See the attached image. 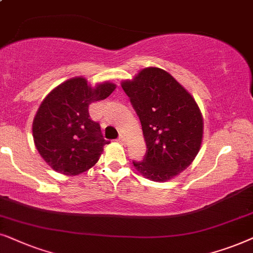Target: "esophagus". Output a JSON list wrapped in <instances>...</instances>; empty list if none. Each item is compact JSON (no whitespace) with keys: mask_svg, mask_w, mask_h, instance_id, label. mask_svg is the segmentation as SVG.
<instances>
[{"mask_svg":"<svg viewBox=\"0 0 253 253\" xmlns=\"http://www.w3.org/2000/svg\"><path fill=\"white\" fill-rule=\"evenodd\" d=\"M118 141H119L121 144H125V142H126V137H125L124 135H120L119 137H118Z\"/></svg>","mask_w":253,"mask_h":253,"instance_id":"34e87169","label":"esophagus"}]
</instances>
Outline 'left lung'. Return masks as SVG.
<instances>
[{"mask_svg": "<svg viewBox=\"0 0 253 253\" xmlns=\"http://www.w3.org/2000/svg\"><path fill=\"white\" fill-rule=\"evenodd\" d=\"M140 118L147 146L135 169L153 181H167L191 166L204 134L201 111L191 93L169 73L157 67L140 70L121 82Z\"/></svg>", "mask_w": 253, "mask_h": 253, "instance_id": "obj_1", "label": "left lung"}]
</instances>
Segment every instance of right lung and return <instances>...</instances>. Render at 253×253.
Returning <instances> with one entry per match:
<instances>
[{
    "mask_svg": "<svg viewBox=\"0 0 253 253\" xmlns=\"http://www.w3.org/2000/svg\"><path fill=\"white\" fill-rule=\"evenodd\" d=\"M112 82L91 86L82 76L54 87L40 104L32 124L36 148L54 171L66 176L85 172L98 162L104 140L98 123L89 116V105L109 97Z\"/></svg>",
    "mask_w": 253,
    "mask_h": 253,
    "instance_id": "add662e5",
    "label": "right lung"
}]
</instances>
